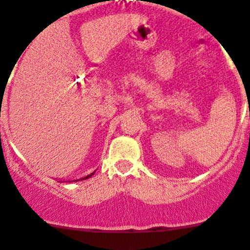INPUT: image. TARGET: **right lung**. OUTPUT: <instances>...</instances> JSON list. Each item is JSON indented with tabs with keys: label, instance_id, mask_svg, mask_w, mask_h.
<instances>
[{
	"label": "right lung",
	"instance_id": "1",
	"mask_svg": "<svg viewBox=\"0 0 250 250\" xmlns=\"http://www.w3.org/2000/svg\"><path fill=\"white\" fill-rule=\"evenodd\" d=\"M93 174H95V171H92V172H91V174L86 175V176H83V178L76 179V180H69V181H66V183H72V181H74V183H76V181H83V180H86V179H90ZM60 183H62V180H60Z\"/></svg>",
	"mask_w": 250,
	"mask_h": 250
}]
</instances>
